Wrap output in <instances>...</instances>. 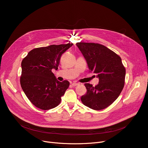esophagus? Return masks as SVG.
<instances>
[{"instance_id":"1","label":"esophagus","mask_w":148,"mask_h":148,"mask_svg":"<svg viewBox=\"0 0 148 148\" xmlns=\"http://www.w3.org/2000/svg\"><path fill=\"white\" fill-rule=\"evenodd\" d=\"M79 83H72V86H78Z\"/></svg>"}]
</instances>
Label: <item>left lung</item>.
<instances>
[{"mask_svg": "<svg viewBox=\"0 0 148 148\" xmlns=\"http://www.w3.org/2000/svg\"><path fill=\"white\" fill-rule=\"evenodd\" d=\"M77 46L86 60L89 72L97 74L95 87L85 83L87 93L82 103L95 110L104 109L118 98L125 84L126 69L121 57L106 46L98 43L77 42Z\"/></svg>", "mask_w": 148, "mask_h": 148, "instance_id": "8db88e82", "label": "left lung"}]
</instances>
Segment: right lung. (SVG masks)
<instances>
[{
    "label": "right lung",
    "mask_w": 148,
    "mask_h": 148,
    "mask_svg": "<svg viewBox=\"0 0 148 148\" xmlns=\"http://www.w3.org/2000/svg\"><path fill=\"white\" fill-rule=\"evenodd\" d=\"M73 45H51L30 51L21 62V87L35 107L47 110L57 107L69 86L59 82L52 69H58L62 54Z\"/></svg>",
    "instance_id": "obj_1"
}]
</instances>
